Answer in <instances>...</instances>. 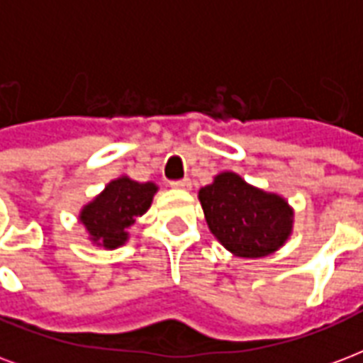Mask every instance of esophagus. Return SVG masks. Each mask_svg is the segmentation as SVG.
<instances>
[{"mask_svg": "<svg viewBox=\"0 0 363 363\" xmlns=\"http://www.w3.org/2000/svg\"><path fill=\"white\" fill-rule=\"evenodd\" d=\"M171 188H177V190H190V188H192V181H190V179L173 181V182H171Z\"/></svg>", "mask_w": 363, "mask_h": 363, "instance_id": "esophagus-1", "label": "esophagus"}]
</instances>
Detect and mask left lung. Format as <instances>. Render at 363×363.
<instances>
[{
	"label": "left lung",
	"mask_w": 363,
	"mask_h": 363,
	"mask_svg": "<svg viewBox=\"0 0 363 363\" xmlns=\"http://www.w3.org/2000/svg\"><path fill=\"white\" fill-rule=\"evenodd\" d=\"M207 226L232 255L267 257L293 232V209L280 194L264 192L232 171H223L198 192Z\"/></svg>",
	"instance_id": "obj_1"
}]
</instances>
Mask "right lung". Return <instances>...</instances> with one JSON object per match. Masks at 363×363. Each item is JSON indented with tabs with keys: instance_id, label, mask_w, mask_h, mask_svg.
<instances>
[{
	"instance_id": "1",
	"label": "right lung",
	"mask_w": 363,
	"mask_h": 363,
	"mask_svg": "<svg viewBox=\"0 0 363 363\" xmlns=\"http://www.w3.org/2000/svg\"><path fill=\"white\" fill-rule=\"evenodd\" d=\"M156 192L154 182L133 181L127 175L108 182L104 190L79 211V223L85 226L93 245L121 247L129 240V226L150 209Z\"/></svg>"
}]
</instances>
